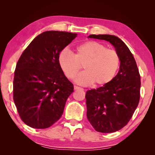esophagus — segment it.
<instances>
[{
	"label": "esophagus",
	"mask_w": 155,
	"mask_h": 155,
	"mask_svg": "<svg viewBox=\"0 0 155 155\" xmlns=\"http://www.w3.org/2000/svg\"><path fill=\"white\" fill-rule=\"evenodd\" d=\"M74 90H82V89L81 87H80L75 85V86H74Z\"/></svg>",
	"instance_id": "1"
}]
</instances>
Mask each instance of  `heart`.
<instances>
[{"mask_svg":"<svg viewBox=\"0 0 155 155\" xmlns=\"http://www.w3.org/2000/svg\"><path fill=\"white\" fill-rule=\"evenodd\" d=\"M58 62L68 79L73 80L83 66L84 72L78 76L76 82L82 85L93 83L94 86H103L115 78L120 58L115 50L97 41H89L77 46L74 55L68 50L62 51Z\"/></svg>","mask_w":155,"mask_h":155,"instance_id":"1","label":"heart"}]
</instances>
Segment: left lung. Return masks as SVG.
I'll list each match as a JSON object with an SVG mask.
<instances>
[{"label":"left lung","mask_w":155,"mask_h":155,"mask_svg":"<svg viewBox=\"0 0 155 155\" xmlns=\"http://www.w3.org/2000/svg\"><path fill=\"white\" fill-rule=\"evenodd\" d=\"M88 37L109 41L120 58V70L109 83L85 94L87 117L95 130L114 133L126 126L138 105L140 75L132 53L119 38L109 35Z\"/></svg>","instance_id":"8db88e82"}]
</instances>
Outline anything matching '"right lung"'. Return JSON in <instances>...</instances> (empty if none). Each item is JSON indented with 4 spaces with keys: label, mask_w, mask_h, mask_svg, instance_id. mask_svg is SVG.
<instances>
[{
    "label": "right lung",
    "mask_w": 155,
    "mask_h": 155,
    "mask_svg": "<svg viewBox=\"0 0 155 155\" xmlns=\"http://www.w3.org/2000/svg\"><path fill=\"white\" fill-rule=\"evenodd\" d=\"M77 34L46 31L36 37L17 63L13 99L20 117L33 128L51 126L62 116L73 84L59 65L60 52Z\"/></svg>",
    "instance_id": "right-lung-1"
}]
</instances>
